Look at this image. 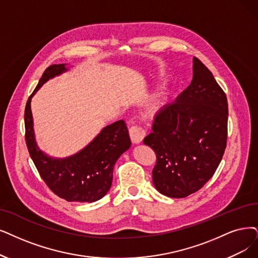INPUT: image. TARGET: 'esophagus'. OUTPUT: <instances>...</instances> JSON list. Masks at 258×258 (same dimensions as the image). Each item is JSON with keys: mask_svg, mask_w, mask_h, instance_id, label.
I'll use <instances>...</instances> for the list:
<instances>
[{"mask_svg": "<svg viewBox=\"0 0 258 258\" xmlns=\"http://www.w3.org/2000/svg\"><path fill=\"white\" fill-rule=\"evenodd\" d=\"M129 135H130L131 142L133 144H141L144 140V137H145V132H144V130L141 127L136 125L130 128Z\"/></svg>", "mask_w": 258, "mask_h": 258, "instance_id": "1", "label": "esophagus"}]
</instances>
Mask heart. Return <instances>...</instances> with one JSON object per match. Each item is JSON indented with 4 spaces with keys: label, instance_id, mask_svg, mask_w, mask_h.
Segmentation results:
<instances>
[{
    "label": "heart",
    "instance_id": "b5f03b06",
    "mask_svg": "<svg viewBox=\"0 0 258 258\" xmlns=\"http://www.w3.org/2000/svg\"><path fill=\"white\" fill-rule=\"evenodd\" d=\"M164 105H165V100H159L157 104L153 105V107L151 109V114H154V113L158 112Z\"/></svg>",
    "mask_w": 258,
    "mask_h": 258
}]
</instances>
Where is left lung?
<instances>
[{"mask_svg": "<svg viewBox=\"0 0 258 258\" xmlns=\"http://www.w3.org/2000/svg\"><path fill=\"white\" fill-rule=\"evenodd\" d=\"M228 114L223 90L194 58L190 85L158 113L144 139L157 154L152 181L159 192L187 197L213 177L226 146Z\"/></svg>", "mask_w": 258, "mask_h": 258, "instance_id": "left-lung-1", "label": "left lung"}]
</instances>
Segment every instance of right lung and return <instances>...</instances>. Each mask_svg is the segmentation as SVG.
Segmentation results:
<instances>
[{
	"instance_id": "right-lung-1",
	"label": "right lung",
	"mask_w": 258,
	"mask_h": 258,
	"mask_svg": "<svg viewBox=\"0 0 258 258\" xmlns=\"http://www.w3.org/2000/svg\"><path fill=\"white\" fill-rule=\"evenodd\" d=\"M67 71V64L48 67L29 96L24 113L26 145L41 178L51 191L67 201L91 203L109 191L115 162L130 148L131 141L125 121L117 120L106 126L93 141L73 156L53 158L38 147L30 101L46 81Z\"/></svg>"
}]
</instances>
